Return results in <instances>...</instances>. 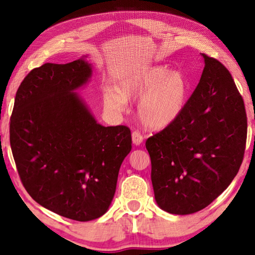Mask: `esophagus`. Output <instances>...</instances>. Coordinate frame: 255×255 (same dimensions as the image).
<instances>
[{
  "mask_svg": "<svg viewBox=\"0 0 255 255\" xmlns=\"http://www.w3.org/2000/svg\"><path fill=\"white\" fill-rule=\"evenodd\" d=\"M131 138H132V144H133V145H136V146L140 145L141 143H143V140H144V137H143V135H141V133H140L139 131H137V130L132 131V133H131Z\"/></svg>",
  "mask_w": 255,
  "mask_h": 255,
  "instance_id": "obj_1",
  "label": "esophagus"
}]
</instances>
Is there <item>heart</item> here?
<instances>
[{"label": "heart", "mask_w": 255, "mask_h": 255, "mask_svg": "<svg viewBox=\"0 0 255 255\" xmlns=\"http://www.w3.org/2000/svg\"><path fill=\"white\" fill-rule=\"evenodd\" d=\"M137 117L146 127L163 129L182 114L188 98V82L180 71L165 66H144L120 77L116 89L103 94L112 112L127 109L128 100L137 99Z\"/></svg>", "instance_id": "b5f03b06"}]
</instances>
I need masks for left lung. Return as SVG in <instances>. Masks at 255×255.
I'll list each match as a JSON object with an SVG mask.
<instances>
[{"instance_id": "left-lung-1", "label": "left lung", "mask_w": 255, "mask_h": 255, "mask_svg": "<svg viewBox=\"0 0 255 255\" xmlns=\"http://www.w3.org/2000/svg\"><path fill=\"white\" fill-rule=\"evenodd\" d=\"M199 84L179 118L146 140L158 207L189 215L210 205L243 161L248 120L231 73L205 54Z\"/></svg>"}]
</instances>
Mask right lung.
Returning <instances> with one entry per match:
<instances>
[{
	"label": "right lung",
	"mask_w": 255,
	"mask_h": 255,
	"mask_svg": "<svg viewBox=\"0 0 255 255\" xmlns=\"http://www.w3.org/2000/svg\"><path fill=\"white\" fill-rule=\"evenodd\" d=\"M91 76L84 58L34 68L16 91L10 123L12 154L27 192L79 222L107 213L131 150L130 129L98 124L76 93Z\"/></svg>",
	"instance_id": "right-lung-1"
}]
</instances>
